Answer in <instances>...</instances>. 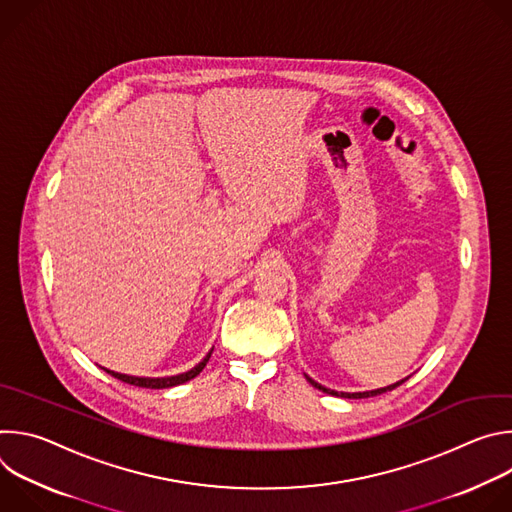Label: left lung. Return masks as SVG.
Masks as SVG:
<instances>
[{"label":"left lung","mask_w":512,"mask_h":512,"mask_svg":"<svg viewBox=\"0 0 512 512\" xmlns=\"http://www.w3.org/2000/svg\"><path fill=\"white\" fill-rule=\"evenodd\" d=\"M308 381H310V385H314L316 389H320L322 393H328V395H334V397H344V399H364V397H375V395H381V393H387V391H393L395 387H399L403 381H399V383H395V385H389V387H383V389H375V391H364V393H338V391H332V389H326V387H322L320 383H316L314 379H310V377H306Z\"/></svg>","instance_id":"1"}]
</instances>
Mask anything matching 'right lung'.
<instances>
[{
  "mask_svg": "<svg viewBox=\"0 0 512 512\" xmlns=\"http://www.w3.org/2000/svg\"><path fill=\"white\" fill-rule=\"evenodd\" d=\"M212 350L202 358V362H198L194 369H190L188 373H182V375H176V377H162V379H150V377H131V375H121V373H115V371H107L111 377L127 383V385H135V387H143V389H168V387H176V385H182L190 379H194L196 375L202 373V369L206 367V362L210 358Z\"/></svg>",
  "mask_w": 512,
  "mask_h": 512,
  "instance_id": "1",
  "label": "right lung"
}]
</instances>
